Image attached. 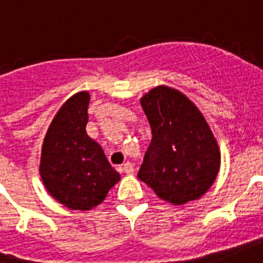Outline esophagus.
<instances>
[{"instance_id": "1", "label": "esophagus", "mask_w": 263, "mask_h": 263, "mask_svg": "<svg viewBox=\"0 0 263 263\" xmlns=\"http://www.w3.org/2000/svg\"><path fill=\"white\" fill-rule=\"evenodd\" d=\"M123 172H124L125 174H132V173H134V165H132L131 162L124 163V166H123Z\"/></svg>"}]
</instances>
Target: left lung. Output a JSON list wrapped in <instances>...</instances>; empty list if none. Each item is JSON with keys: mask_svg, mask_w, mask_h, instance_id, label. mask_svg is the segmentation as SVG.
<instances>
[{"mask_svg": "<svg viewBox=\"0 0 263 263\" xmlns=\"http://www.w3.org/2000/svg\"><path fill=\"white\" fill-rule=\"evenodd\" d=\"M153 131L139 180L158 197L182 205L201 197L220 166L216 139L197 106L181 91L158 86L140 100Z\"/></svg>", "mask_w": 263, "mask_h": 263, "instance_id": "left-lung-1", "label": "left lung"}]
</instances>
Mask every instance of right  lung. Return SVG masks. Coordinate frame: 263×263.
Here are the masks:
<instances>
[{
    "mask_svg": "<svg viewBox=\"0 0 263 263\" xmlns=\"http://www.w3.org/2000/svg\"><path fill=\"white\" fill-rule=\"evenodd\" d=\"M90 96L81 91L62 105L44 138L40 176L55 200L70 209L89 211L104 201L120 174L101 146L86 134Z\"/></svg>",
    "mask_w": 263,
    "mask_h": 263,
    "instance_id": "obj_1",
    "label": "right lung"
}]
</instances>
